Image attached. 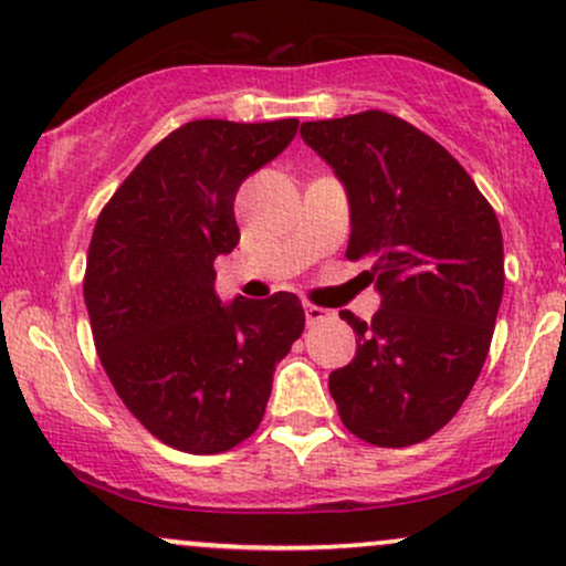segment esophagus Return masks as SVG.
<instances>
[{"mask_svg": "<svg viewBox=\"0 0 566 566\" xmlns=\"http://www.w3.org/2000/svg\"><path fill=\"white\" fill-rule=\"evenodd\" d=\"M329 316L327 308H322V305H314V303H305V324H319Z\"/></svg>", "mask_w": 566, "mask_h": 566, "instance_id": "34e87169", "label": "esophagus"}]
</instances>
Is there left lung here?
I'll return each instance as SVG.
<instances>
[{
    "instance_id": "left-lung-1",
    "label": "left lung",
    "mask_w": 566,
    "mask_h": 566,
    "mask_svg": "<svg viewBox=\"0 0 566 566\" xmlns=\"http://www.w3.org/2000/svg\"><path fill=\"white\" fill-rule=\"evenodd\" d=\"M303 140L343 180L348 261L373 263V322L340 311L356 340L329 375L337 415L375 447L426 441L454 418L490 354L503 301V233L460 161L386 112L305 122Z\"/></svg>"
}]
</instances>
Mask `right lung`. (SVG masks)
Returning <instances> with one entry per match:
<instances>
[{"label": "right lung", "mask_w": 566, "mask_h": 566, "mask_svg": "<svg viewBox=\"0 0 566 566\" xmlns=\"http://www.w3.org/2000/svg\"><path fill=\"white\" fill-rule=\"evenodd\" d=\"M297 119L172 129L97 216L84 271L93 340L125 407L167 447L218 454L261 426L276 361L303 335L297 295L220 303L216 258L239 244L233 199Z\"/></svg>", "instance_id": "add662e5"}]
</instances>
